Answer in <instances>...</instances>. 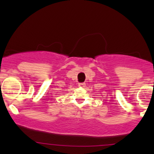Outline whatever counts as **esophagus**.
Masks as SVG:
<instances>
[{
	"instance_id": "obj_1",
	"label": "esophagus",
	"mask_w": 154,
	"mask_h": 154,
	"mask_svg": "<svg viewBox=\"0 0 154 154\" xmlns=\"http://www.w3.org/2000/svg\"><path fill=\"white\" fill-rule=\"evenodd\" d=\"M78 86L80 87H81V88H84V87L86 86V83H79Z\"/></svg>"
}]
</instances>
